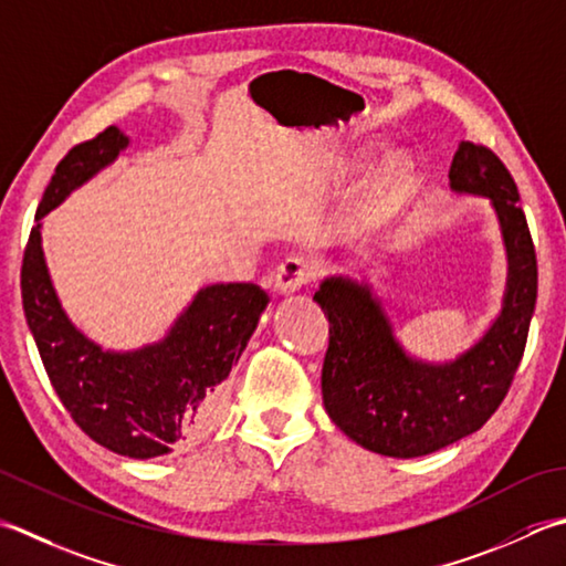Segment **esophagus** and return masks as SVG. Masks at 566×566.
<instances>
[{
  "mask_svg": "<svg viewBox=\"0 0 566 566\" xmlns=\"http://www.w3.org/2000/svg\"><path fill=\"white\" fill-rule=\"evenodd\" d=\"M314 262L302 254H294V258H286L280 268L274 272V290L282 296L296 294L302 286L314 276Z\"/></svg>",
  "mask_w": 566,
  "mask_h": 566,
  "instance_id": "34e87169",
  "label": "esophagus"
}]
</instances>
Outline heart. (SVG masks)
<instances>
[{"mask_svg": "<svg viewBox=\"0 0 566 566\" xmlns=\"http://www.w3.org/2000/svg\"><path fill=\"white\" fill-rule=\"evenodd\" d=\"M412 169V159H409L405 151L387 154V157L370 171L368 181H365V191H368L370 198H378V201L390 198L407 186Z\"/></svg>", "mask_w": 566, "mask_h": 566, "instance_id": "heart-1", "label": "heart"}]
</instances>
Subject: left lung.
<instances>
[{
    "mask_svg": "<svg viewBox=\"0 0 566 566\" xmlns=\"http://www.w3.org/2000/svg\"><path fill=\"white\" fill-rule=\"evenodd\" d=\"M449 188L489 198L507 262L501 312L467 350L449 360L412 356L368 276L328 274L314 294L331 324L321 373L326 412L343 434L382 457H427L489 422L515 378L535 314L537 260L513 176L491 149L461 142Z\"/></svg>",
    "mask_w": 566,
    "mask_h": 566,
    "instance_id": "obj_1",
    "label": "left lung"
}]
</instances>
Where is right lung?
Returning <instances> with one entry per match:
<instances>
[{"label":"right lung","mask_w":566,"mask_h":566,"mask_svg":"<svg viewBox=\"0 0 566 566\" xmlns=\"http://www.w3.org/2000/svg\"><path fill=\"white\" fill-rule=\"evenodd\" d=\"M129 142L122 129L107 127L55 166L21 264V296L43 368L75 424L119 457L154 459L203 437L216 422L220 382L245 350L270 296L258 284H206L159 340L129 350L103 348L73 324L43 254V218L115 164Z\"/></svg>","instance_id":"1"}]
</instances>
